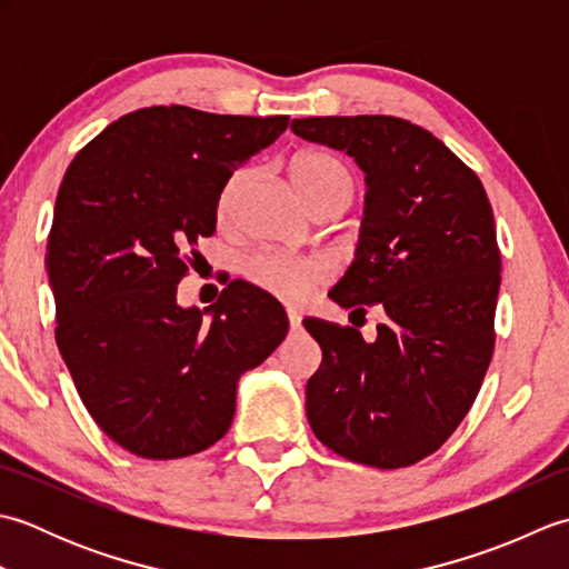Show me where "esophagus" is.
I'll return each mask as SVG.
<instances>
[{"label": "esophagus", "instance_id": "1", "mask_svg": "<svg viewBox=\"0 0 569 569\" xmlns=\"http://www.w3.org/2000/svg\"><path fill=\"white\" fill-rule=\"evenodd\" d=\"M286 316H288V325H291V330H298L300 322H303V316H300L298 310H286Z\"/></svg>", "mask_w": 569, "mask_h": 569}]
</instances>
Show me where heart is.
<instances>
[{
  "label": "heart",
  "mask_w": 569,
  "mask_h": 569,
  "mask_svg": "<svg viewBox=\"0 0 569 569\" xmlns=\"http://www.w3.org/2000/svg\"><path fill=\"white\" fill-rule=\"evenodd\" d=\"M251 173L247 168L229 176L217 198V220L232 222L241 192H244ZM296 188L308 208L316 212L328 204H347L352 198L355 180L347 166L325 151L300 153L293 161ZM249 281L283 303H306L318 288L330 278V263L318 257H278V253H253L241 266Z\"/></svg>",
  "instance_id": "heart-1"
}]
</instances>
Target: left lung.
Returning <instances> with one entry per match:
<instances>
[{
    "label": "left lung",
    "mask_w": 569,
    "mask_h": 569,
    "mask_svg": "<svg viewBox=\"0 0 569 569\" xmlns=\"http://www.w3.org/2000/svg\"><path fill=\"white\" fill-rule=\"evenodd\" d=\"M293 134L347 151L367 176L357 257L330 298L365 316L377 340L306 318L322 365L306 389L316 438L359 465L420 462L469 413L493 355L501 283L497 224L477 173L408 119H293Z\"/></svg>",
    "instance_id": "8db88e82"
}]
</instances>
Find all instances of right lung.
Masks as SVG:
<instances>
[{
	"instance_id": "add662e5",
	"label": "right lung",
	"mask_w": 569,
	"mask_h": 569,
	"mask_svg": "<svg viewBox=\"0 0 569 569\" xmlns=\"http://www.w3.org/2000/svg\"><path fill=\"white\" fill-rule=\"evenodd\" d=\"M286 127L283 114L143 107L68 166L46 247L56 342L92 420L131 455L208 450L232 426L241 373L283 342V306L247 281L204 310L176 291L229 176Z\"/></svg>"
}]
</instances>
